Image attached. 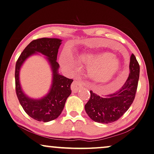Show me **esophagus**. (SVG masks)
Instances as JSON below:
<instances>
[{"label":"esophagus","mask_w":154,"mask_h":154,"mask_svg":"<svg viewBox=\"0 0 154 154\" xmlns=\"http://www.w3.org/2000/svg\"><path fill=\"white\" fill-rule=\"evenodd\" d=\"M85 86V83L82 81L80 80H75L72 84L71 85V89L72 90L73 92H76L79 90L81 87H83Z\"/></svg>","instance_id":"1"}]
</instances>
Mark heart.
Instances as JSON below:
<instances>
[{
  "instance_id": "obj_1",
  "label": "heart",
  "mask_w": 154,
  "mask_h": 154,
  "mask_svg": "<svg viewBox=\"0 0 154 154\" xmlns=\"http://www.w3.org/2000/svg\"><path fill=\"white\" fill-rule=\"evenodd\" d=\"M77 61L91 67L90 77L97 82H109L121 72L120 61L111 52H84L79 54ZM60 63L66 67L73 68L71 60L65 55L61 56Z\"/></svg>"
}]
</instances>
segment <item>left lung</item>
I'll use <instances>...</instances> for the list:
<instances>
[{
  "instance_id": "obj_1",
  "label": "left lung",
  "mask_w": 154,
  "mask_h": 154,
  "mask_svg": "<svg viewBox=\"0 0 154 154\" xmlns=\"http://www.w3.org/2000/svg\"><path fill=\"white\" fill-rule=\"evenodd\" d=\"M140 67L135 55L131 54L129 75L124 85L113 94L100 97L90 91V98L85 106L87 114L98 123L116 122L129 109L137 93Z\"/></svg>"
}]
</instances>
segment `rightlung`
<instances>
[{
    "label": "right lung",
    "mask_w": 154,
    "mask_h": 154,
    "mask_svg": "<svg viewBox=\"0 0 154 154\" xmlns=\"http://www.w3.org/2000/svg\"><path fill=\"white\" fill-rule=\"evenodd\" d=\"M62 40L57 38H39L32 40L23 50L15 65V91L23 109L31 118L38 122H48L57 119L63 112L67 97L71 94L73 79L58 74L57 62L58 49ZM40 52L45 55L51 65L54 78L50 92L40 100L29 98L22 92L19 82V72L23 62L31 54Z\"/></svg>",
    "instance_id": "obj_1"
}]
</instances>
